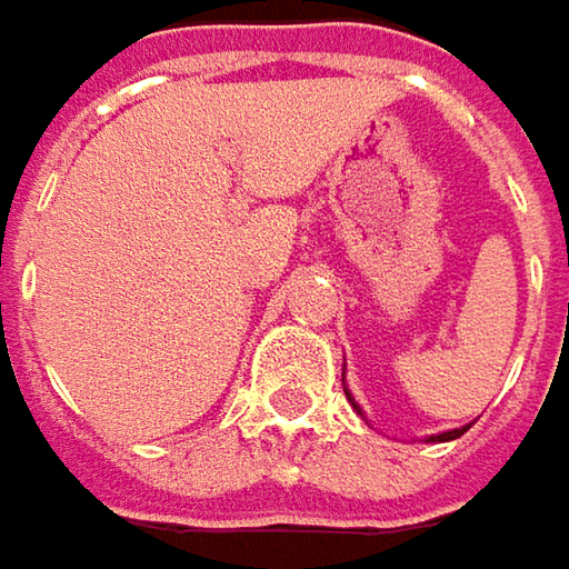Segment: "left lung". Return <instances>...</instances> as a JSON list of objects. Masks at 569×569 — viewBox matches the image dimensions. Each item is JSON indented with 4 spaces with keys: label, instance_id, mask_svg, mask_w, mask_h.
<instances>
[{
    "label": "left lung",
    "instance_id": "1",
    "mask_svg": "<svg viewBox=\"0 0 569 569\" xmlns=\"http://www.w3.org/2000/svg\"><path fill=\"white\" fill-rule=\"evenodd\" d=\"M343 391H347V388H343ZM347 401H350V405H353V408L359 410V405H357V401H353V395H350V391H347ZM359 413H362V410H359ZM468 427H471V423H468ZM468 427H461V430L439 432V436H430V442H449V439H458L461 432H468Z\"/></svg>",
    "mask_w": 569,
    "mask_h": 569
}]
</instances>
